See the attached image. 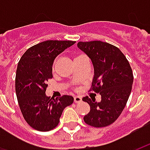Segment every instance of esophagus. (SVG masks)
<instances>
[{"mask_svg": "<svg viewBox=\"0 0 150 150\" xmlns=\"http://www.w3.org/2000/svg\"><path fill=\"white\" fill-rule=\"evenodd\" d=\"M82 101V98L80 96H75L74 97V102L75 103H79Z\"/></svg>", "mask_w": 150, "mask_h": 150, "instance_id": "34e87169", "label": "esophagus"}]
</instances>
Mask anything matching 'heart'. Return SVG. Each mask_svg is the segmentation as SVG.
Here are the masks:
<instances>
[{
  "instance_id": "1",
  "label": "heart",
  "mask_w": 150,
  "mask_h": 150,
  "mask_svg": "<svg viewBox=\"0 0 150 150\" xmlns=\"http://www.w3.org/2000/svg\"><path fill=\"white\" fill-rule=\"evenodd\" d=\"M79 56H82V55H78V56H76V57H75V58H78V57H79ZM53 70H54V69H53Z\"/></svg>"
}]
</instances>
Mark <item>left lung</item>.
<instances>
[{
  "mask_svg": "<svg viewBox=\"0 0 150 150\" xmlns=\"http://www.w3.org/2000/svg\"><path fill=\"white\" fill-rule=\"evenodd\" d=\"M91 59L94 67L91 90L101 96L100 102L85 96L90 105L83 117L88 125L102 128L112 125L125 107L132 91L133 75L129 61L119 48L101 41L79 42L77 44Z\"/></svg>",
  "mask_w": 150,
  "mask_h": 150,
  "instance_id": "left-lung-1",
  "label": "left lung"
}]
</instances>
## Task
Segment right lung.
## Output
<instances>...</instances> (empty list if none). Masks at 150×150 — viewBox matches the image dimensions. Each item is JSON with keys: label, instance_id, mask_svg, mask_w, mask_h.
I'll return each mask as SVG.
<instances>
[{"label": "right lung", "instance_id": "obj_1", "mask_svg": "<svg viewBox=\"0 0 150 150\" xmlns=\"http://www.w3.org/2000/svg\"><path fill=\"white\" fill-rule=\"evenodd\" d=\"M75 43V41H45L29 48L18 62L16 95L23 117L33 129L41 132L54 129L59 125L63 109L74 102L71 96L54 99L46 96V83L53 77L54 59Z\"/></svg>", "mask_w": 150, "mask_h": 150}]
</instances>
